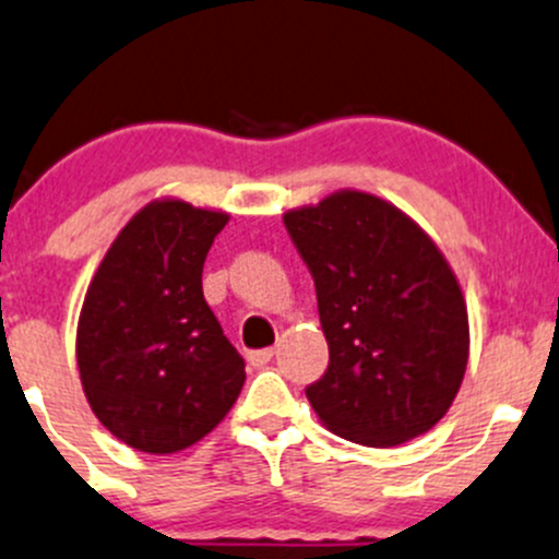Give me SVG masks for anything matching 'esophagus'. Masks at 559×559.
<instances>
[{
  "label": "esophagus",
  "mask_w": 559,
  "mask_h": 559,
  "mask_svg": "<svg viewBox=\"0 0 559 559\" xmlns=\"http://www.w3.org/2000/svg\"><path fill=\"white\" fill-rule=\"evenodd\" d=\"M272 359H274V349H258L248 354V362L253 365V368H263V365H269Z\"/></svg>",
  "instance_id": "34e87169"
}]
</instances>
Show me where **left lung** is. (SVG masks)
<instances>
[{
  "mask_svg": "<svg viewBox=\"0 0 559 559\" xmlns=\"http://www.w3.org/2000/svg\"><path fill=\"white\" fill-rule=\"evenodd\" d=\"M285 229L317 287L330 362L306 386L344 440L394 448L453 405L469 359V317L453 269L400 207L344 189L287 210Z\"/></svg>",
  "mask_w": 559,
  "mask_h": 559,
  "instance_id": "obj_1",
  "label": "left lung"
}]
</instances>
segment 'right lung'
<instances>
[{"mask_svg": "<svg viewBox=\"0 0 559 559\" xmlns=\"http://www.w3.org/2000/svg\"><path fill=\"white\" fill-rule=\"evenodd\" d=\"M229 215L154 200L128 221L87 287L76 325L82 389L98 421L143 453L210 435L245 383V359L202 296Z\"/></svg>", "mask_w": 559, "mask_h": 559, "instance_id": "1", "label": "right lung"}]
</instances>
